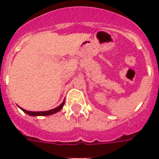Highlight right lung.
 I'll return each instance as SVG.
<instances>
[{
  "mask_svg": "<svg viewBox=\"0 0 159 159\" xmlns=\"http://www.w3.org/2000/svg\"><path fill=\"white\" fill-rule=\"evenodd\" d=\"M64 102H65V101H63L62 104L60 105L59 106H57V107L53 109V110H50V111H36V112H34V111H26V110H25V109H23V108H20V109L24 111V112H25L26 114H28V115H30V116H50V115H52V114H54V113H56V112H57V111H59L62 108V106H63V105H64Z\"/></svg>",
  "mask_w": 159,
  "mask_h": 159,
  "instance_id": "1",
  "label": "right lung"
}]
</instances>
